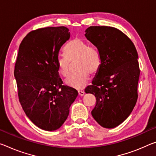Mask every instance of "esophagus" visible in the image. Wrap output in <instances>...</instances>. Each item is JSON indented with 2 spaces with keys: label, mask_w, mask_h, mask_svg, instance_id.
<instances>
[{
  "label": "esophagus",
  "mask_w": 156,
  "mask_h": 156,
  "mask_svg": "<svg viewBox=\"0 0 156 156\" xmlns=\"http://www.w3.org/2000/svg\"><path fill=\"white\" fill-rule=\"evenodd\" d=\"M78 95L80 96H82L85 94V91H78Z\"/></svg>",
  "instance_id": "34e87169"
}]
</instances>
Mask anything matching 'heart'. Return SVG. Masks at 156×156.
Returning <instances> with one entry per match:
<instances>
[{
    "label": "heart",
    "mask_w": 156,
    "mask_h": 156,
    "mask_svg": "<svg viewBox=\"0 0 156 156\" xmlns=\"http://www.w3.org/2000/svg\"><path fill=\"white\" fill-rule=\"evenodd\" d=\"M64 53L65 57H60L57 60L58 73L63 77H68L71 63L76 61L77 72L66 79L65 83L69 87L81 90L87 85L90 73L94 75L99 70L101 65L99 52L94 47L89 46L85 41L75 38L66 44Z\"/></svg>",
    "instance_id": "1"
}]
</instances>
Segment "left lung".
<instances>
[{
	"instance_id": "left-lung-1",
	"label": "left lung",
	"mask_w": 156,
	"mask_h": 156,
	"mask_svg": "<svg viewBox=\"0 0 156 156\" xmlns=\"http://www.w3.org/2000/svg\"><path fill=\"white\" fill-rule=\"evenodd\" d=\"M85 35L99 52L101 65L85 90L96 97L91 115L98 124L115 128L130 115L137 100L140 70L132 41L110 26H90Z\"/></svg>"
}]
</instances>
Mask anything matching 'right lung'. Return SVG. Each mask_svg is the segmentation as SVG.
Instances as JSON below:
<instances>
[{
  "instance_id": "add662e5",
  "label": "right lung",
  "mask_w": 156,
  "mask_h": 156,
  "mask_svg": "<svg viewBox=\"0 0 156 156\" xmlns=\"http://www.w3.org/2000/svg\"><path fill=\"white\" fill-rule=\"evenodd\" d=\"M69 38L65 26L46 27L31 31L19 46L14 72L19 102L31 122L48 131L62 126L78 96L76 90L62 85L57 66Z\"/></svg>"
}]
</instances>
